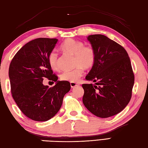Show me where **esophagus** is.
<instances>
[{"label": "esophagus", "mask_w": 148, "mask_h": 148, "mask_svg": "<svg viewBox=\"0 0 148 148\" xmlns=\"http://www.w3.org/2000/svg\"><path fill=\"white\" fill-rule=\"evenodd\" d=\"M79 86V84L76 83H71V88H73L76 87V86Z\"/></svg>", "instance_id": "34e87169"}]
</instances>
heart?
<instances>
[{"label":"heart","mask_w":148,"mask_h":148,"mask_svg":"<svg viewBox=\"0 0 148 148\" xmlns=\"http://www.w3.org/2000/svg\"><path fill=\"white\" fill-rule=\"evenodd\" d=\"M60 47L64 51L74 55V63L76 67L73 70L64 71L60 77L62 80L68 82H77L83 76L84 68L90 69L95 64V50L90 46H84L82 41L72 39H66ZM48 63L53 70L57 71L59 69L58 54L55 51H52L49 53Z\"/></svg>","instance_id":"b5f03b06"}]
</instances>
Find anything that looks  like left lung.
<instances>
[{
    "label": "left lung",
    "mask_w": 148,
    "mask_h": 148,
    "mask_svg": "<svg viewBox=\"0 0 148 148\" xmlns=\"http://www.w3.org/2000/svg\"><path fill=\"white\" fill-rule=\"evenodd\" d=\"M95 52V62L85 79L96 83L83 84V102L97 117L118 114L129 103L134 84L130 58L124 48L101 34L87 37Z\"/></svg>",
    "instance_id": "obj_1"
}]
</instances>
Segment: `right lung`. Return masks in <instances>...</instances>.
<instances>
[{
  "label": "right lung",
  "mask_w": 148,
  "mask_h": 148,
  "mask_svg": "<svg viewBox=\"0 0 148 148\" xmlns=\"http://www.w3.org/2000/svg\"><path fill=\"white\" fill-rule=\"evenodd\" d=\"M57 42V39L49 38L31 40L16 53L9 65L12 98L21 112L34 121H46L55 116L71 90L68 81H58L48 63ZM45 77L56 82L55 86H44Z\"/></svg>",
  "instance_id": "right-lung-1"
}]
</instances>
